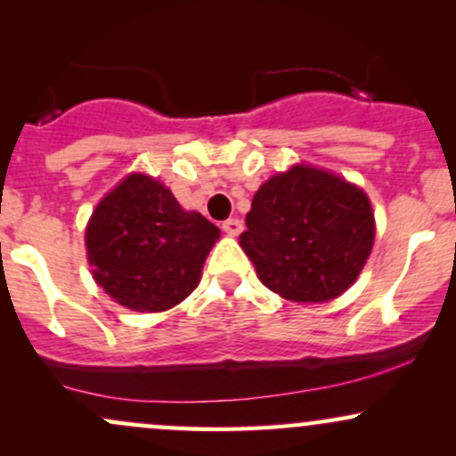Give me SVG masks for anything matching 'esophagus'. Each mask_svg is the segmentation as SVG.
I'll use <instances>...</instances> for the list:
<instances>
[{"label":"esophagus","instance_id":"34e87169","mask_svg":"<svg viewBox=\"0 0 456 456\" xmlns=\"http://www.w3.org/2000/svg\"><path fill=\"white\" fill-rule=\"evenodd\" d=\"M244 224L242 221H238V218H229V221L223 223V232L227 235H240L242 233Z\"/></svg>","mask_w":456,"mask_h":456}]
</instances>
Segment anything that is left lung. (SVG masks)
Masks as SVG:
<instances>
[{
  "label": "left lung",
  "mask_w": 456,
  "mask_h": 456,
  "mask_svg": "<svg viewBox=\"0 0 456 456\" xmlns=\"http://www.w3.org/2000/svg\"><path fill=\"white\" fill-rule=\"evenodd\" d=\"M373 240L375 218L364 191L328 171L296 165L255 192L240 246L268 289L313 305L354 285Z\"/></svg>",
  "instance_id": "1"
}]
</instances>
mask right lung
Masks as SVG:
<instances>
[{
  "label": "right lung",
  "instance_id": "right-lung-1",
  "mask_svg": "<svg viewBox=\"0 0 456 456\" xmlns=\"http://www.w3.org/2000/svg\"><path fill=\"white\" fill-rule=\"evenodd\" d=\"M216 224L186 212L154 177L133 174L102 199L86 232L98 285L122 306L159 313L195 291Z\"/></svg>",
  "mask_w": 456,
  "mask_h": 456
}]
</instances>
